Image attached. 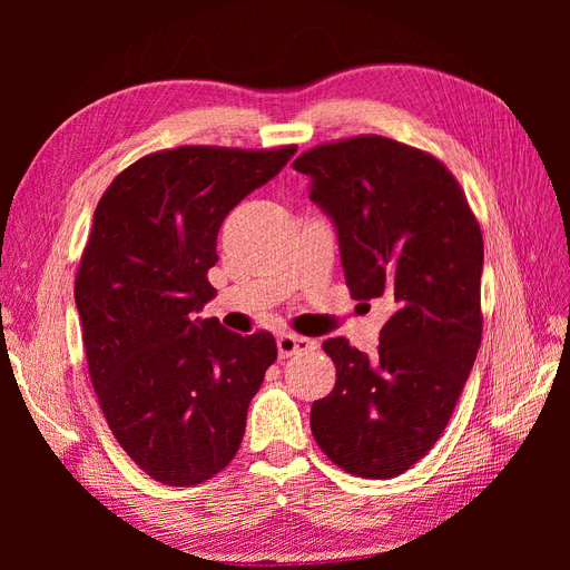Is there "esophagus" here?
<instances>
[{
    "label": "esophagus",
    "instance_id": "obj_1",
    "mask_svg": "<svg viewBox=\"0 0 570 570\" xmlns=\"http://www.w3.org/2000/svg\"><path fill=\"white\" fill-rule=\"evenodd\" d=\"M308 350H316V340H308L295 333H283L278 335V356L287 358L292 354H299V352H308Z\"/></svg>",
    "mask_w": 570,
    "mask_h": 570
}]
</instances>
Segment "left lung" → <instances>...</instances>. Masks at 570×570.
I'll return each instance as SVG.
<instances>
[{
    "label": "left lung",
    "mask_w": 570,
    "mask_h": 570,
    "mask_svg": "<svg viewBox=\"0 0 570 570\" xmlns=\"http://www.w3.org/2000/svg\"><path fill=\"white\" fill-rule=\"evenodd\" d=\"M333 218L354 299H383L377 354L323 342L337 381L312 433L342 471L385 480L421 461L450 423L482 337V233L433 154L383 135L325 142L295 159Z\"/></svg>",
    "instance_id": "obj_1"
}]
</instances>
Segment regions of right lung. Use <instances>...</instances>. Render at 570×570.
Masks as SVG:
<instances>
[{
    "mask_svg": "<svg viewBox=\"0 0 570 570\" xmlns=\"http://www.w3.org/2000/svg\"><path fill=\"white\" fill-rule=\"evenodd\" d=\"M295 145H185L137 159L101 195L76 275L90 381L114 438L154 480L193 488L226 469L278 356L271 333L197 318L216 289L223 218Z\"/></svg>",
    "mask_w": 570,
    "mask_h": 570,
    "instance_id": "1",
    "label": "right lung"
}]
</instances>
